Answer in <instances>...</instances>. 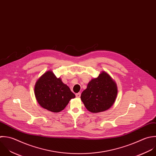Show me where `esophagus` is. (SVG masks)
Here are the masks:
<instances>
[{
	"label": "esophagus",
	"mask_w": 156,
	"mask_h": 156,
	"mask_svg": "<svg viewBox=\"0 0 156 156\" xmlns=\"http://www.w3.org/2000/svg\"><path fill=\"white\" fill-rule=\"evenodd\" d=\"M80 96H81V93H77V94H76V97L77 98H80Z\"/></svg>",
	"instance_id": "obj_1"
}]
</instances>
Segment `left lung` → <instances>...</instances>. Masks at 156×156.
I'll list each match as a JSON object with an SVG mask.
<instances>
[{"label":"left lung","mask_w":156,"mask_h":156,"mask_svg":"<svg viewBox=\"0 0 156 156\" xmlns=\"http://www.w3.org/2000/svg\"><path fill=\"white\" fill-rule=\"evenodd\" d=\"M118 93L115 81L105 71L92 79L82 92L81 100L90 112L98 113L109 109L115 103Z\"/></svg>","instance_id":"1"}]
</instances>
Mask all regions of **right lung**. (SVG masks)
<instances>
[{
  "instance_id": "right-lung-1",
  "label": "right lung",
  "mask_w": 156,
  "mask_h": 156,
  "mask_svg": "<svg viewBox=\"0 0 156 156\" xmlns=\"http://www.w3.org/2000/svg\"><path fill=\"white\" fill-rule=\"evenodd\" d=\"M34 95L38 104L54 113L62 111L75 97L69 86L57 78L51 70L45 72L36 82Z\"/></svg>"
}]
</instances>
